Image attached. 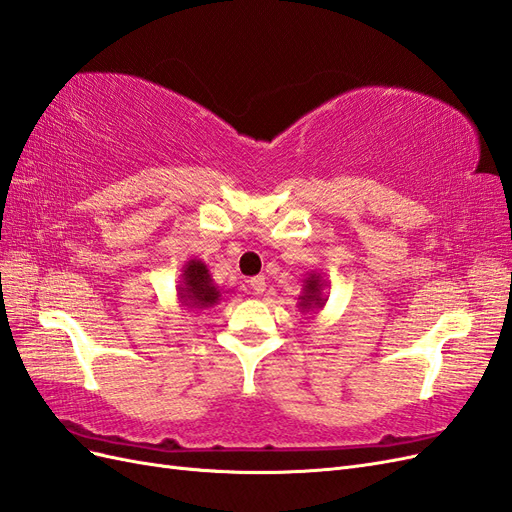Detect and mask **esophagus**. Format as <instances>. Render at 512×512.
I'll list each match as a JSON object with an SVG mask.
<instances>
[{
    "mask_svg": "<svg viewBox=\"0 0 512 512\" xmlns=\"http://www.w3.org/2000/svg\"><path fill=\"white\" fill-rule=\"evenodd\" d=\"M248 285H251V289H253V294H264L266 291V279L264 276H253L251 281H248Z\"/></svg>",
    "mask_w": 512,
    "mask_h": 512,
    "instance_id": "esophagus-1",
    "label": "esophagus"
}]
</instances>
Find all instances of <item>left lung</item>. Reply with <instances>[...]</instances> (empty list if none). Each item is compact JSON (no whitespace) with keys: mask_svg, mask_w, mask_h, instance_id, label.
<instances>
[{"mask_svg":"<svg viewBox=\"0 0 512 512\" xmlns=\"http://www.w3.org/2000/svg\"><path fill=\"white\" fill-rule=\"evenodd\" d=\"M326 289H328V283L324 279V274H321V272L306 274V279L302 281V291L298 296L300 313L311 315V313H319L321 309H324L326 302H328Z\"/></svg>","mask_w":512,"mask_h":512,"instance_id":"obj_1","label":"left lung"}]
</instances>
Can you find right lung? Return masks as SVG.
<instances>
[{"label": "right lung", "instance_id": "add662e5", "mask_svg": "<svg viewBox=\"0 0 512 512\" xmlns=\"http://www.w3.org/2000/svg\"><path fill=\"white\" fill-rule=\"evenodd\" d=\"M223 287H218L212 279V274L201 259H188L182 266L180 283H178V300L184 309L206 311L210 306L218 304L223 298Z\"/></svg>", "mask_w": 512, "mask_h": 512}]
</instances>
